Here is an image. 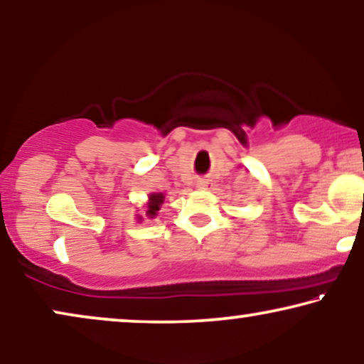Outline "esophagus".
Returning <instances> with one entry per match:
<instances>
[{"instance_id":"1","label":"esophagus","mask_w":364,"mask_h":364,"mask_svg":"<svg viewBox=\"0 0 364 364\" xmlns=\"http://www.w3.org/2000/svg\"><path fill=\"white\" fill-rule=\"evenodd\" d=\"M208 185H210V183H208L206 179H200V181H198V188H206Z\"/></svg>"}]
</instances>
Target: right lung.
Segmentation results:
<instances>
[{"mask_svg":"<svg viewBox=\"0 0 364 364\" xmlns=\"http://www.w3.org/2000/svg\"><path fill=\"white\" fill-rule=\"evenodd\" d=\"M164 203V195L163 193H151V195L148 196V205H146V216L151 220V218H156L158 216V211L161 205ZM138 220L141 221L143 218L138 216Z\"/></svg>","mask_w":364,"mask_h":364,"instance_id":"obj_1","label":"right lung"}]
</instances>
